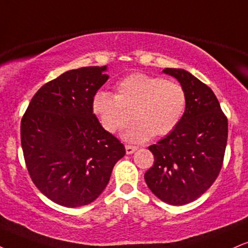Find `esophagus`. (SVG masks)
<instances>
[{"label":"esophagus","instance_id":"esophagus-1","mask_svg":"<svg viewBox=\"0 0 248 248\" xmlns=\"http://www.w3.org/2000/svg\"><path fill=\"white\" fill-rule=\"evenodd\" d=\"M124 148H126V153H127V155H130V154H133L134 151H136V147L135 145H129V144H126L124 145Z\"/></svg>","mask_w":248,"mask_h":248}]
</instances>
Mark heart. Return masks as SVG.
Wrapping results in <instances>:
<instances>
[{
    "label": "heart",
    "instance_id": "obj_1",
    "mask_svg": "<svg viewBox=\"0 0 248 248\" xmlns=\"http://www.w3.org/2000/svg\"><path fill=\"white\" fill-rule=\"evenodd\" d=\"M186 106V91L180 83L144 73L130 74L121 79L114 95L99 91L92 99V111L107 132L124 129L134 116L137 122L124 133V139L132 142L173 132Z\"/></svg>",
    "mask_w": 248,
    "mask_h": 248
}]
</instances>
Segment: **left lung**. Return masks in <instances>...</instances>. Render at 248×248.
Instances as JSON below:
<instances>
[{
  "instance_id": "8db88e82",
  "label": "left lung",
  "mask_w": 248,
  "mask_h": 248,
  "mask_svg": "<svg viewBox=\"0 0 248 248\" xmlns=\"http://www.w3.org/2000/svg\"><path fill=\"white\" fill-rule=\"evenodd\" d=\"M187 95L185 114L173 132L149 147L154 165L145 172L148 187L162 201L183 205L203 194L222 169L228 118L213 90L184 69L165 68Z\"/></svg>"
}]
</instances>
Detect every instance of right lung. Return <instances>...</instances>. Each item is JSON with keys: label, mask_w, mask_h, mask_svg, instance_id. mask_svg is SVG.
I'll use <instances>...</instances> for the list:
<instances>
[{"label": "right lung", "mask_w": 248, "mask_h": 248, "mask_svg": "<svg viewBox=\"0 0 248 248\" xmlns=\"http://www.w3.org/2000/svg\"><path fill=\"white\" fill-rule=\"evenodd\" d=\"M104 67L65 71L41 86L20 121V142L35 187L53 202L76 208L105 189L124 145L101 127L92 99L108 79Z\"/></svg>", "instance_id": "obj_1"}]
</instances>
